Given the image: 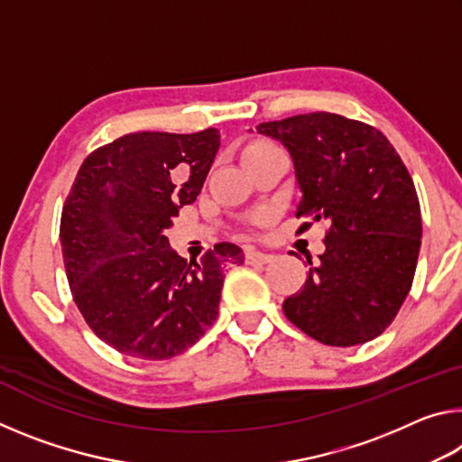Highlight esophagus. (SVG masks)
I'll return each mask as SVG.
<instances>
[{
  "mask_svg": "<svg viewBox=\"0 0 462 462\" xmlns=\"http://www.w3.org/2000/svg\"><path fill=\"white\" fill-rule=\"evenodd\" d=\"M271 261H273V254L261 253V250H254V248L246 250V263L250 264H267Z\"/></svg>",
  "mask_w": 462,
  "mask_h": 462,
  "instance_id": "1",
  "label": "esophagus"
}]
</instances>
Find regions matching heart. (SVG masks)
Masks as SVG:
<instances>
[{
  "label": "heart",
  "mask_w": 462,
  "mask_h": 462,
  "mask_svg": "<svg viewBox=\"0 0 462 462\" xmlns=\"http://www.w3.org/2000/svg\"><path fill=\"white\" fill-rule=\"evenodd\" d=\"M271 144H264V143H254V144H250L246 151H245V154H248V152H253V151H261V148H269Z\"/></svg>",
  "instance_id": "1"
}]
</instances>
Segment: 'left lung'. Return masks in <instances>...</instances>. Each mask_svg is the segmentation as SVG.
<instances>
[{
	"label": "left lung",
	"instance_id": "8db88e82",
	"mask_svg": "<svg viewBox=\"0 0 462 462\" xmlns=\"http://www.w3.org/2000/svg\"><path fill=\"white\" fill-rule=\"evenodd\" d=\"M256 132L291 156L297 217L330 224L319 263L308 261L306 283L283 301L287 319L330 346L377 338L410 293L421 245L418 193L400 154L377 128L328 112Z\"/></svg>",
	"mask_w": 462,
	"mask_h": 462
}]
</instances>
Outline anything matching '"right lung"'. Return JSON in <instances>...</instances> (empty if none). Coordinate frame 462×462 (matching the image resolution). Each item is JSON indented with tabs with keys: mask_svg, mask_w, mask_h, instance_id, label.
Returning <instances> with one entry per match:
<instances>
[{
	"mask_svg": "<svg viewBox=\"0 0 462 462\" xmlns=\"http://www.w3.org/2000/svg\"><path fill=\"white\" fill-rule=\"evenodd\" d=\"M220 130L134 132L83 161L60 216L62 261L73 300L99 340L122 355L162 361L185 353L217 316L236 245L199 261L171 248L165 230L198 198Z\"/></svg>",
	"mask_w": 462,
	"mask_h": 462,
	"instance_id": "1",
	"label": "right lung"
}]
</instances>
